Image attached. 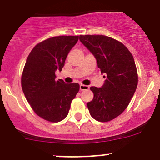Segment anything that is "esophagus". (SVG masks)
<instances>
[{
  "label": "esophagus",
  "mask_w": 160,
  "mask_h": 160,
  "mask_svg": "<svg viewBox=\"0 0 160 160\" xmlns=\"http://www.w3.org/2000/svg\"><path fill=\"white\" fill-rule=\"evenodd\" d=\"M80 91H84V90H88L89 86L84 84H80Z\"/></svg>",
  "instance_id": "34e87169"
}]
</instances>
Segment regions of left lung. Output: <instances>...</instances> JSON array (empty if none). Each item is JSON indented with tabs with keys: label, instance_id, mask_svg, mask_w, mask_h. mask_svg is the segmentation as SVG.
Listing matches in <instances>:
<instances>
[{
	"label": "left lung",
	"instance_id": "1",
	"mask_svg": "<svg viewBox=\"0 0 160 160\" xmlns=\"http://www.w3.org/2000/svg\"><path fill=\"white\" fill-rule=\"evenodd\" d=\"M80 41L94 55L106 78L101 88H90L94 93L88 102L90 114L98 122L113 120L126 109L137 89L133 57L122 42L105 35H80Z\"/></svg>",
	"mask_w": 160,
	"mask_h": 160
}]
</instances>
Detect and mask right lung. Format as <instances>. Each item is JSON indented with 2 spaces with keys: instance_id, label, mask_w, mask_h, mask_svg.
<instances>
[{
  "instance_id": "obj_1",
  "label": "right lung",
  "mask_w": 160,
  "mask_h": 160,
  "mask_svg": "<svg viewBox=\"0 0 160 160\" xmlns=\"http://www.w3.org/2000/svg\"><path fill=\"white\" fill-rule=\"evenodd\" d=\"M79 36H57L38 43L27 58L21 78L22 89L35 114L51 122L63 120L80 90L77 83L56 80Z\"/></svg>"
}]
</instances>
